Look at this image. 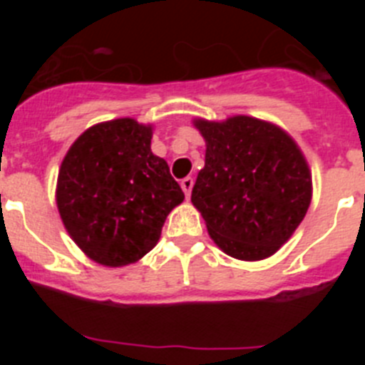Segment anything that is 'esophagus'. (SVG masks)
<instances>
[{
    "instance_id": "1",
    "label": "esophagus",
    "mask_w": 365,
    "mask_h": 365,
    "mask_svg": "<svg viewBox=\"0 0 365 365\" xmlns=\"http://www.w3.org/2000/svg\"><path fill=\"white\" fill-rule=\"evenodd\" d=\"M180 188H182V192H185L186 197H190V193H192V188H193L192 177H185V179L180 180Z\"/></svg>"
}]
</instances>
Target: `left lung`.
I'll list each match as a JSON object with an SVG mask.
<instances>
[{
    "label": "left lung",
    "mask_w": 365,
    "mask_h": 365,
    "mask_svg": "<svg viewBox=\"0 0 365 365\" xmlns=\"http://www.w3.org/2000/svg\"><path fill=\"white\" fill-rule=\"evenodd\" d=\"M206 140L205 168L192 190L208 234L235 259L278 252L309 210L312 180L298 144L259 118L193 120Z\"/></svg>",
    "instance_id": "8db88e82"
}]
</instances>
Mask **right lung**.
<instances>
[{"label": "right lung", "mask_w": 365, "mask_h": 365, "mask_svg": "<svg viewBox=\"0 0 365 365\" xmlns=\"http://www.w3.org/2000/svg\"><path fill=\"white\" fill-rule=\"evenodd\" d=\"M151 125L133 118L83 131L63 157L56 205L82 252L106 267H124L157 245L168 214L185 193L168 163L151 153Z\"/></svg>", "instance_id": "right-lung-1"}]
</instances>
